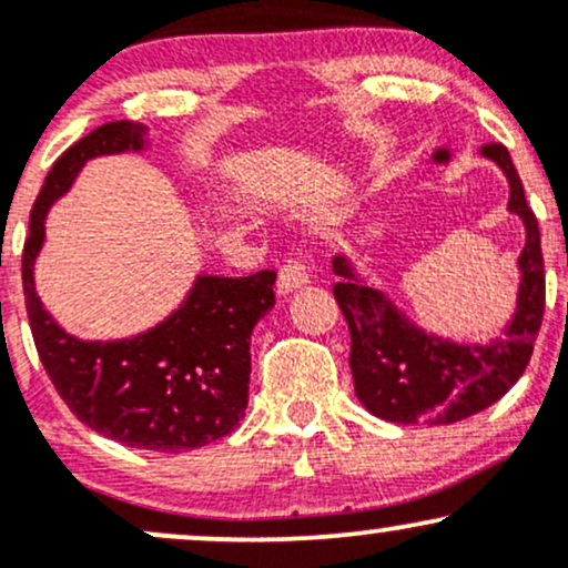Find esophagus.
Masks as SVG:
<instances>
[{"instance_id":"1","label":"esophagus","mask_w":568,"mask_h":568,"mask_svg":"<svg viewBox=\"0 0 568 568\" xmlns=\"http://www.w3.org/2000/svg\"><path fill=\"white\" fill-rule=\"evenodd\" d=\"M310 283V270H306V264L302 262L298 256H293L280 266L277 272V293H293L296 288H302V285Z\"/></svg>"}]
</instances>
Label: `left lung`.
<instances>
[{"label": "left lung", "instance_id": "left-lung-1", "mask_svg": "<svg viewBox=\"0 0 568 568\" xmlns=\"http://www.w3.org/2000/svg\"><path fill=\"white\" fill-rule=\"evenodd\" d=\"M480 154L494 160L510 181V213L526 226L520 251L518 306L505 336L491 344H456L425 334L406 312L368 288L344 256L334 258L342 283L334 296L349 325V368L355 395L371 414L397 425H452L497 403L524 376L545 315V258L539 224L526 205L524 184L510 152L501 143H486Z\"/></svg>", "mask_w": 568, "mask_h": 568}]
</instances>
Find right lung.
<instances>
[{
  "label": "right lung",
  "instance_id": "right-lung-1",
  "mask_svg": "<svg viewBox=\"0 0 568 568\" xmlns=\"http://www.w3.org/2000/svg\"><path fill=\"white\" fill-rule=\"evenodd\" d=\"M146 143L141 122H106L53 162L31 207L23 296L39 361L71 414L122 446L181 454L224 438L245 416L251 334L275 306V272L200 275L171 317L116 342H82L67 334L34 288L50 205L69 192L88 160L141 152Z\"/></svg>",
  "mask_w": 568,
  "mask_h": 568
}]
</instances>
